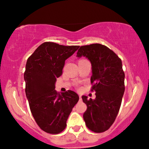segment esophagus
<instances>
[{
    "label": "esophagus",
    "mask_w": 149,
    "mask_h": 149,
    "mask_svg": "<svg viewBox=\"0 0 149 149\" xmlns=\"http://www.w3.org/2000/svg\"><path fill=\"white\" fill-rule=\"evenodd\" d=\"M82 100V98H81V96L80 95H79V101H81Z\"/></svg>",
    "instance_id": "obj_1"
}]
</instances>
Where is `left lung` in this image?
<instances>
[{
    "label": "left lung",
    "instance_id": "1",
    "mask_svg": "<svg viewBox=\"0 0 149 149\" xmlns=\"http://www.w3.org/2000/svg\"><path fill=\"white\" fill-rule=\"evenodd\" d=\"M82 56L91 64V91H95L96 96L94 100L82 96L87 105L83 119L88 129L101 133L109 129L119 113L125 91V73L121 59L103 45L81 46L77 57Z\"/></svg>",
    "mask_w": 149,
    "mask_h": 149
}]
</instances>
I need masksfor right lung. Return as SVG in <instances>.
Listing matches in <instances>:
<instances>
[{"label": "right lung", "mask_w": 149, "mask_h": 149, "mask_svg": "<svg viewBox=\"0 0 149 149\" xmlns=\"http://www.w3.org/2000/svg\"><path fill=\"white\" fill-rule=\"evenodd\" d=\"M79 46H64L52 42L40 45L28 58L24 80L30 111L40 129L49 134L62 132L79 97L74 91L55 90L56 79L62 74L65 60Z\"/></svg>", "instance_id": "obj_1"}]
</instances>
